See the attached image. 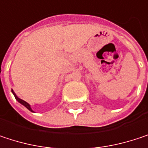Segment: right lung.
Returning <instances> with one entry per match:
<instances>
[{
    "instance_id": "obj_1",
    "label": "right lung",
    "mask_w": 148,
    "mask_h": 148,
    "mask_svg": "<svg viewBox=\"0 0 148 148\" xmlns=\"http://www.w3.org/2000/svg\"><path fill=\"white\" fill-rule=\"evenodd\" d=\"M12 92H13V94L14 95L15 99H16V100H17V101H18V103H21V104H23V105H24L25 107H26V108H27V109H28V110H29L30 111L33 112V110H32V108H31V105H30L29 103H27V102H25V101H24L23 99H21L18 98V97H17V95L15 94V92H14V91H13V90H12Z\"/></svg>"
}]
</instances>
